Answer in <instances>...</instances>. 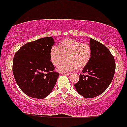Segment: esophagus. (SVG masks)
<instances>
[{
  "mask_svg": "<svg viewBox=\"0 0 127 127\" xmlns=\"http://www.w3.org/2000/svg\"><path fill=\"white\" fill-rule=\"evenodd\" d=\"M62 74H64V75H67V76H69L71 74V73H68V72H61Z\"/></svg>",
  "mask_w": 127,
  "mask_h": 127,
  "instance_id": "esophagus-1",
  "label": "esophagus"
}]
</instances>
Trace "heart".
I'll list each match as a JSON object with an SVG mask.
<instances>
[{
  "label": "heart",
  "instance_id": "1",
  "mask_svg": "<svg viewBox=\"0 0 127 127\" xmlns=\"http://www.w3.org/2000/svg\"><path fill=\"white\" fill-rule=\"evenodd\" d=\"M92 51L90 45L82 43L73 38L66 39L60 42L58 46H53L50 51L53 64L58 66L66 56L67 60L58 67L61 72H68L86 67L91 60Z\"/></svg>",
  "mask_w": 127,
  "mask_h": 127
}]
</instances>
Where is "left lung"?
Here are the masks:
<instances>
[{
	"label": "left lung",
	"instance_id": "left-lung-1",
	"mask_svg": "<svg viewBox=\"0 0 127 127\" xmlns=\"http://www.w3.org/2000/svg\"><path fill=\"white\" fill-rule=\"evenodd\" d=\"M92 56L84 67L79 80L74 86L79 94L89 99L98 96L107 89L114 77L115 63L114 56L103 44L90 39Z\"/></svg>",
	"mask_w": 127,
	"mask_h": 127
}]
</instances>
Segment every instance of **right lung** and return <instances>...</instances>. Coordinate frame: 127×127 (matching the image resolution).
Here are the masks:
<instances>
[{"mask_svg": "<svg viewBox=\"0 0 127 127\" xmlns=\"http://www.w3.org/2000/svg\"><path fill=\"white\" fill-rule=\"evenodd\" d=\"M55 43L51 36L27 43L19 49L13 60L14 78L28 96L44 99L53 89L59 73L54 71L50 51Z\"/></svg>", "mask_w": 127, "mask_h": 127, "instance_id": "obj_1", "label": "right lung"}]
</instances>
